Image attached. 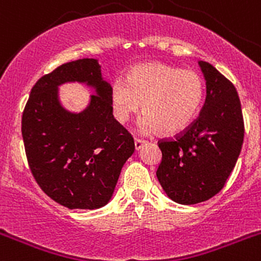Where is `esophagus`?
<instances>
[{
    "mask_svg": "<svg viewBox=\"0 0 261 261\" xmlns=\"http://www.w3.org/2000/svg\"><path fill=\"white\" fill-rule=\"evenodd\" d=\"M145 144H146V141H144V140H137V138H136V140H135V150L138 151L142 146H144Z\"/></svg>",
    "mask_w": 261,
    "mask_h": 261,
    "instance_id": "34e87169",
    "label": "esophagus"
}]
</instances>
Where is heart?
<instances>
[{
  "instance_id": "obj_1",
  "label": "heart",
  "mask_w": 261,
  "mask_h": 261,
  "mask_svg": "<svg viewBox=\"0 0 261 261\" xmlns=\"http://www.w3.org/2000/svg\"><path fill=\"white\" fill-rule=\"evenodd\" d=\"M205 82L192 69H180L161 61L137 64L117 78L110 89L112 115L120 124L141 110L140 129L144 133L176 135L187 129L201 110Z\"/></svg>"
}]
</instances>
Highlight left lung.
<instances>
[{"instance_id":"8db88e82","label":"left lung","mask_w":261,"mask_h":261,"mask_svg":"<svg viewBox=\"0 0 261 261\" xmlns=\"http://www.w3.org/2000/svg\"><path fill=\"white\" fill-rule=\"evenodd\" d=\"M206 98L199 119L174 140L159 142L156 177L166 195L181 205L206 201L220 192L241 154L244 124L234 85L209 62L199 61Z\"/></svg>"}]
</instances>
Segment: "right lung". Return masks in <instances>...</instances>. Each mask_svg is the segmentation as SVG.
<instances>
[{"label": "right lung", "mask_w": 261, "mask_h": 261, "mask_svg": "<svg viewBox=\"0 0 261 261\" xmlns=\"http://www.w3.org/2000/svg\"><path fill=\"white\" fill-rule=\"evenodd\" d=\"M74 82L94 90L80 113L59 100L58 87ZM110 89L98 60L81 59L43 75L23 111L22 137L32 175L50 199L69 209L105 206L135 151L132 136L114 119Z\"/></svg>", "instance_id": "1"}]
</instances>
